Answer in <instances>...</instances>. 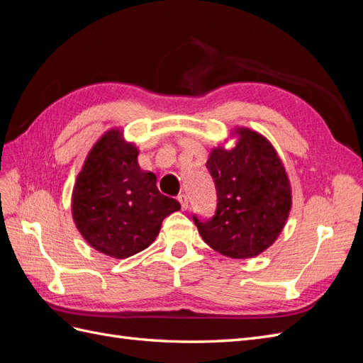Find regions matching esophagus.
<instances>
[{
    "instance_id": "esophagus-1",
    "label": "esophagus",
    "mask_w": 363,
    "mask_h": 363,
    "mask_svg": "<svg viewBox=\"0 0 363 363\" xmlns=\"http://www.w3.org/2000/svg\"><path fill=\"white\" fill-rule=\"evenodd\" d=\"M179 201H180V204H182V208H183V211H188V208H189V201H188V196H186V195H179V199H177Z\"/></svg>"
}]
</instances>
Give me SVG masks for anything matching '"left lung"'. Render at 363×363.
Here are the masks:
<instances>
[{"instance_id": "left-lung-1", "label": "left lung", "mask_w": 363, "mask_h": 363, "mask_svg": "<svg viewBox=\"0 0 363 363\" xmlns=\"http://www.w3.org/2000/svg\"><path fill=\"white\" fill-rule=\"evenodd\" d=\"M232 150L218 145L206 168L216 188V212L194 221L204 242L232 259H250L280 236L292 207L286 169L271 142L257 131L235 127Z\"/></svg>"}]
</instances>
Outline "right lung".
I'll list each match as a JSON object with an SVG mask.
<instances>
[{
    "instance_id": "right-lung-1",
    "label": "right lung",
    "mask_w": 363,
    "mask_h": 363,
    "mask_svg": "<svg viewBox=\"0 0 363 363\" xmlns=\"http://www.w3.org/2000/svg\"><path fill=\"white\" fill-rule=\"evenodd\" d=\"M139 150L111 128L87 152L72 189V219L96 251L125 259L148 248L163 219L180 203L157 189L156 174L140 169Z\"/></svg>"
}]
</instances>
